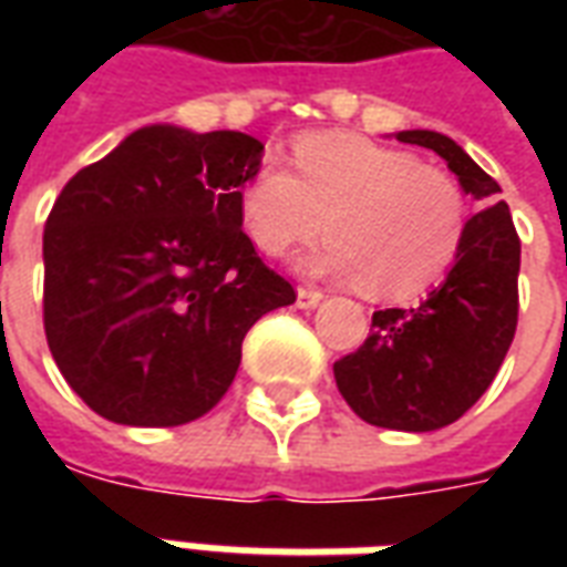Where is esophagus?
I'll return each mask as SVG.
<instances>
[{
  "instance_id": "1",
  "label": "esophagus",
  "mask_w": 567,
  "mask_h": 567,
  "mask_svg": "<svg viewBox=\"0 0 567 567\" xmlns=\"http://www.w3.org/2000/svg\"><path fill=\"white\" fill-rule=\"evenodd\" d=\"M320 300H323V291H318V288H309V285L297 288V306L300 309H315Z\"/></svg>"
}]
</instances>
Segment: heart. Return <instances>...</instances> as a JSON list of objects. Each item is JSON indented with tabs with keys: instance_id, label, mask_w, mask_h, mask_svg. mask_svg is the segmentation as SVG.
Here are the masks:
<instances>
[{
	"instance_id": "1",
	"label": "heart",
	"mask_w": 567,
	"mask_h": 567,
	"mask_svg": "<svg viewBox=\"0 0 567 567\" xmlns=\"http://www.w3.org/2000/svg\"><path fill=\"white\" fill-rule=\"evenodd\" d=\"M293 171L258 164L240 185V220L258 249L282 256L332 238L306 270L362 282L379 300H409L456 261L467 229L465 190L417 155L347 132H309L291 146Z\"/></svg>"
}]
</instances>
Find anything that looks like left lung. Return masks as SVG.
<instances>
[{
	"label": "left lung",
	"instance_id": "1",
	"mask_svg": "<svg viewBox=\"0 0 567 567\" xmlns=\"http://www.w3.org/2000/svg\"><path fill=\"white\" fill-rule=\"evenodd\" d=\"M396 141L439 153L458 185L483 205L467 220L447 279L414 309L373 311L371 336L336 362L338 391L362 421L430 432L458 421L488 391L518 329L520 238L501 185L439 132Z\"/></svg>",
	"mask_w": 567,
	"mask_h": 567
}]
</instances>
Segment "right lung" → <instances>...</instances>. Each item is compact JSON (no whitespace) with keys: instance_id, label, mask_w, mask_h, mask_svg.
<instances>
[{"instance_id":"add662e5","label":"right lung","mask_w":567,"mask_h":567,"mask_svg":"<svg viewBox=\"0 0 567 567\" xmlns=\"http://www.w3.org/2000/svg\"><path fill=\"white\" fill-rule=\"evenodd\" d=\"M244 132L146 126L66 182L43 229V329L66 385L126 426L212 412L261 315L293 285L240 226L261 162Z\"/></svg>"}]
</instances>
